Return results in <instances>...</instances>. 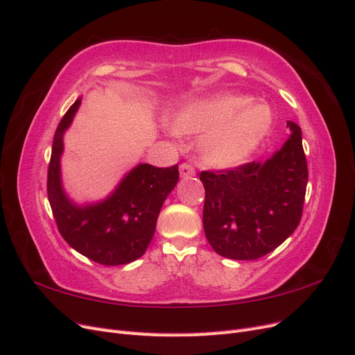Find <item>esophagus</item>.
I'll list each match as a JSON object with an SVG mask.
<instances>
[{"mask_svg": "<svg viewBox=\"0 0 355 355\" xmlns=\"http://www.w3.org/2000/svg\"><path fill=\"white\" fill-rule=\"evenodd\" d=\"M180 174H181V177H190V175L196 174V169H194V166L191 164L184 162L180 165Z\"/></svg>", "mask_w": 355, "mask_h": 355, "instance_id": "esophagus-1", "label": "esophagus"}]
</instances>
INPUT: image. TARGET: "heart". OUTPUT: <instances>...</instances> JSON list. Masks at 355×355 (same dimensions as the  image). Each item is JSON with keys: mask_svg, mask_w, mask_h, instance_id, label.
<instances>
[{"mask_svg": "<svg viewBox=\"0 0 355 355\" xmlns=\"http://www.w3.org/2000/svg\"><path fill=\"white\" fill-rule=\"evenodd\" d=\"M272 122L271 109L252 97L221 94L209 100L193 101L181 107L174 118L180 134H203L199 152L212 166L242 162L264 139Z\"/></svg>", "mask_w": 355, "mask_h": 355, "instance_id": "heart-1", "label": "heart"}]
</instances>
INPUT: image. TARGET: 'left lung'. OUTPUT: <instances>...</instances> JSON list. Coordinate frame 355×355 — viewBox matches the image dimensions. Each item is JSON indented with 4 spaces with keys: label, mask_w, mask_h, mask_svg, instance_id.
Listing matches in <instances>:
<instances>
[{
    "label": "left lung",
    "mask_w": 355,
    "mask_h": 355,
    "mask_svg": "<svg viewBox=\"0 0 355 355\" xmlns=\"http://www.w3.org/2000/svg\"><path fill=\"white\" fill-rule=\"evenodd\" d=\"M264 164L202 171L203 230L216 254L252 261L280 246L298 227L306 191L308 166L301 128Z\"/></svg>",
    "instance_id": "obj_1"
}]
</instances>
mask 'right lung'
I'll return each instance as SVG.
<instances>
[{
	"mask_svg": "<svg viewBox=\"0 0 355 355\" xmlns=\"http://www.w3.org/2000/svg\"><path fill=\"white\" fill-rule=\"evenodd\" d=\"M81 105L78 98L55 130L47 174V194L57 228L79 254L103 266H122L140 258L155 234L157 215L180 178L178 165L141 164L122 180L112 196L78 208L64 196L59 159L63 132Z\"/></svg>",
	"mask_w": 355,
	"mask_h": 355,
	"instance_id": "1",
	"label": "right lung"
}]
</instances>
